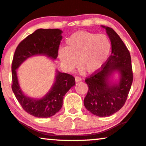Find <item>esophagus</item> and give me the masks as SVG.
<instances>
[{"instance_id":"34e87169","label":"esophagus","mask_w":146,"mask_h":146,"mask_svg":"<svg viewBox=\"0 0 146 146\" xmlns=\"http://www.w3.org/2000/svg\"><path fill=\"white\" fill-rule=\"evenodd\" d=\"M82 80V78H80V77H78V76H76L75 77V81H76V83H78V82H80Z\"/></svg>"}]
</instances>
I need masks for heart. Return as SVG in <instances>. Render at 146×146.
I'll use <instances>...</instances> for the list:
<instances>
[{"label": "heart", "mask_w": 146, "mask_h": 146, "mask_svg": "<svg viewBox=\"0 0 146 146\" xmlns=\"http://www.w3.org/2000/svg\"><path fill=\"white\" fill-rule=\"evenodd\" d=\"M111 51V42L107 35L81 31L67 39L66 47L60 48L58 56L67 70L74 69L78 60L82 71L92 74L107 62Z\"/></svg>", "instance_id": "1"}]
</instances>
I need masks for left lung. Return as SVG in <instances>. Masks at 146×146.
<instances>
[{"instance_id":"left-lung-1","label":"left lung","mask_w":146,"mask_h":146,"mask_svg":"<svg viewBox=\"0 0 146 146\" xmlns=\"http://www.w3.org/2000/svg\"><path fill=\"white\" fill-rule=\"evenodd\" d=\"M111 42V54L100 70L85 80L88 85L84 99L86 109L95 115L107 117L114 114L127 99L133 80L131 58L129 51L119 36L110 27L102 26ZM119 79L113 82L114 73Z\"/></svg>"}]
</instances>
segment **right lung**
I'll list each match as a JSON object with an SVG mask.
<instances>
[{
  "label": "right lung",
  "instance_id": "1",
  "mask_svg": "<svg viewBox=\"0 0 146 146\" xmlns=\"http://www.w3.org/2000/svg\"><path fill=\"white\" fill-rule=\"evenodd\" d=\"M62 33L58 29H37L22 40L15 49L11 65V88L24 110L34 117L47 118L59 112L62 107L65 94L75 85V78L72 75L56 70L55 80L48 92L41 98H33L22 91L17 69L24 61L33 56L44 55L55 60Z\"/></svg>",
  "mask_w": 146,
  "mask_h": 146
}]
</instances>
